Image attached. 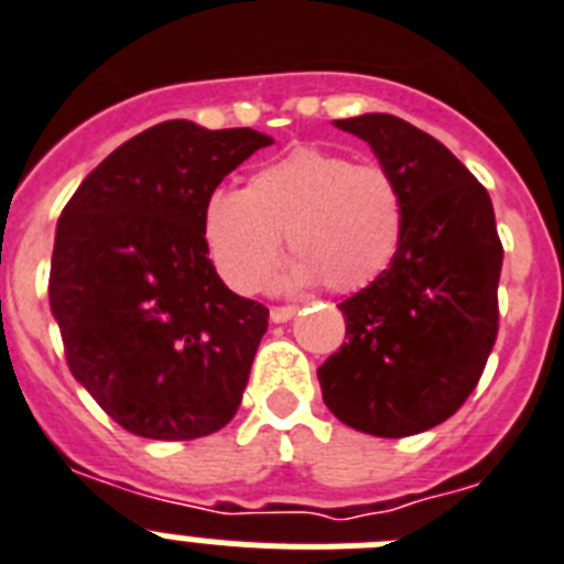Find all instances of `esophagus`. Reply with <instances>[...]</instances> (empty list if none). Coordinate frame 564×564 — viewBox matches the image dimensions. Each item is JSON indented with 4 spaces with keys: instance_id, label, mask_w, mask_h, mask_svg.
I'll return each instance as SVG.
<instances>
[{
    "instance_id": "1",
    "label": "esophagus",
    "mask_w": 564,
    "mask_h": 564,
    "mask_svg": "<svg viewBox=\"0 0 564 564\" xmlns=\"http://www.w3.org/2000/svg\"><path fill=\"white\" fill-rule=\"evenodd\" d=\"M294 312H297L294 306H272L270 317H272V323H286V319L294 317Z\"/></svg>"
}]
</instances>
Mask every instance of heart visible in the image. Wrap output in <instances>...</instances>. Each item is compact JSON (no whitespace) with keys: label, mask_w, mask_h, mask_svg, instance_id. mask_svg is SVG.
Masks as SVG:
<instances>
[{"label":"heart","mask_w":564,"mask_h":564,"mask_svg":"<svg viewBox=\"0 0 564 564\" xmlns=\"http://www.w3.org/2000/svg\"><path fill=\"white\" fill-rule=\"evenodd\" d=\"M399 185L373 162L323 149H294L250 176L245 191H213L202 230L213 267L238 294L272 272L281 236L294 256L281 281L359 292L377 281L402 241Z\"/></svg>","instance_id":"b5f03b06"}]
</instances>
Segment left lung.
<instances>
[{"mask_svg":"<svg viewBox=\"0 0 564 564\" xmlns=\"http://www.w3.org/2000/svg\"><path fill=\"white\" fill-rule=\"evenodd\" d=\"M334 126L390 171L404 227L388 270L339 303L345 343L317 368L319 390L348 427L404 438L449 419L478 384L503 245L486 187L427 131L377 111Z\"/></svg>","mask_w":564,"mask_h":564,"instance_id":"1","label":"left lung"}]
</instances>
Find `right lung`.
I'll list each match as a JSON object with an SVG mask.
<instances>
[{"label":"right lung","instance_id":"1","mask_svg":"<svg viewBox=\"0 0 564 564\" xmlns=\"http://www.w3.org/2000/svg\"><path fill=\"white\" fill-rule=\"evenodd\" d=\"M272 137L165 120L111 151L55 227L50 308L73 377L140 438L191 441L236 415L270 308L207 258V196Z\"/></svg>","mask_w":564,"mask_h":564}]
</instances>
